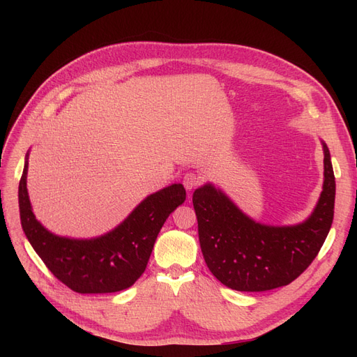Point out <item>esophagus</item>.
Segmentation results:
<instances>
[{
    "instance_id": "1",
    "label": "esophagus",
    "mask_w": 357,
    "mask_h": 357,
    "mask_svg": "<svg viewBox=\"0 0 357 357\" xmlns=\"http://www.w3.org/2000/svg\"><path fill=\"white\" fill-rule=\"evenodd\" d=\"M201 183H202V177H201V174H198L197 171H189L185 176H183V185H185V188L188 190L198 188Z\"/></svg>"
}]
</instances>
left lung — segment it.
<instances>
[{"label": "left lung", "mask_w": 357, "mask_h": 357, "mask_svg": "<svg viewBox=\"0 0 357 357\" xmlns=\"http://www.w3.org/2000/svg\"><path fill=\"white\" fill-rule=\"evenodd\" d=\"M325 150V183L317 207L296 226H266L248 219L211 185L193 192L201 250L213 275L240 291L287 286L314 261L333 220L335 176Z\"/></svg>", "instance_id": "obj_1"}]
</instances>
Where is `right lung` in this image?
Listing matches in <instances>:
<instances>
[{"label":"right lung","instance_id":"right-lung-1","mask_svg":"<svg viewBox=\"0 0 357 357\" xmlns=\"http://www.w3.org/2000/svg\"><path fill=\"white\" fill-rule=\"evenodd\" d=\"M26 171L28 164L19 181L22 229L49 271L77 294H113L131 287L144 273L167 218L186 201L183 185H171L147 197L122 225L100 238H62L43 228L32 213Z\"/></svg>","mask_w":357,"mask_h":357}]
</instances>
